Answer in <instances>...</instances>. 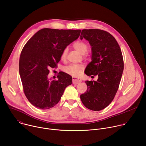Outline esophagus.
I'll use <instances>...</instances> for the list:
<instances>
[{
  "label": "esophagus",
  "instance_id": "obj_1",
  "mask_svg": "<svg viewBox=\"0 0 146 146\" xmlns=\"http://www.w3.org/2000/svg\"><path fill=\"white\" fill-rule=\"evenodd\" d=\"M73 84H78L79 83H80L81 82V80L80 79L78 78H73Z\"/></svg>",
  "mask_w": 146,
  "mask_h": 146
}]
</instances>
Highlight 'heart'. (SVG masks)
<instances>
[{
    "mask_svg": "<svg viewBox=\"0 0 146 146\" xmlns=\"http://www.w3.org/2000/svg\"><path fill=\"white\" fill-rule=\"evenodd\" d=\"M73 46L76 50L78 51L81 54H86L88 48V46L87 43L82 40L76 41V42L74 43ZM68 48H65L63 50V51H62L61 54V58L62 59H65L66 58L68 55ZM83 67L82 66L77 65H69L64 69V71L65 73L75 77L78 76L81 73Z\"/></svg>",
    "mask_w": 146,
    "mask_h": 146,
    "instance_id": "1",
    "label": "heart"
}]
</instances>
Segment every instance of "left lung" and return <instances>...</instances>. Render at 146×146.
<instances>
[{"label": "left lung", "mask_w": 146, "mask_h": 146, "mask_svg": "<svg viewBox=\"0 0 146 146\" xmlns=\"http://www.w3.org/2000/svg\"><path fill=\"white\" fill-rule=\"evenodd\" d=\"M83 38L92 47V60L85 73L88 76L97 75L98 78L85 81L88 88L80 99L88 109L100 111L109 106L118 89L123 70L122 54L115 38L106 31L83 29L80 39Z\"/></svg>", "instance_id": "8db88e82"}]
</instances>
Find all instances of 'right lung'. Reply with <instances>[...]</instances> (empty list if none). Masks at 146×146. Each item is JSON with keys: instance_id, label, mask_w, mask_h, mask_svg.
Listing matches in <instances>:
<instances>
[{"instance_id": "1", "label": "right lung", "mask_w": 146, "mask_h": 146, "mask_svg": "<svg viewBox=\"0 0 146 146\" xmlns=\"http://www.w3.org/2000/svg\"><path fill=\"white\" fill-rule=\"evenodd\" d=\"M81 30L44 28L36 32L21 53L19 72L23 90L35 107L46 110L59 102L65 88L72 83V77L63 72L51 81L50 69L55 68L63 50L77 39Z\"/></svg>"}]
</instances>
